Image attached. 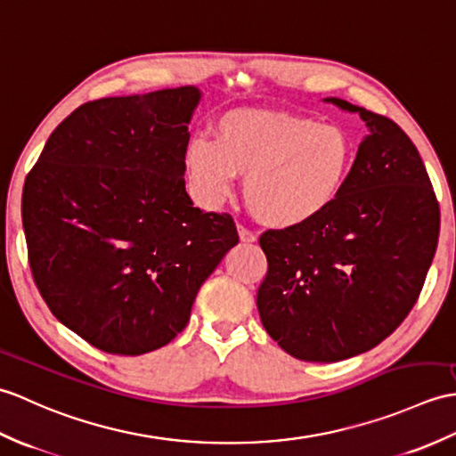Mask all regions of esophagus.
<instances>
[{"label": "esophagus", "instance_id": "obj_1", "mask_svg": "<svg viewBox=\"0 0 456 456\" xmlns=\"http://www.w3.org/2000/svg\"><path fill=\"white\" fill-rule=\"evenodd\" d=\"M238 234H240V240L244 241V244H254V241L257 240L254 232L248 230L246 226H241V224H238Z\"/></svg>", "mask_w": 456, "mask_h": 456}]
</instances>
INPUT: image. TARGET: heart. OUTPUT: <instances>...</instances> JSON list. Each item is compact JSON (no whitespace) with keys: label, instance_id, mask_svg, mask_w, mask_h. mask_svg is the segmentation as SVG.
<instances>
[{"label":"heart","instance_id":"heart-1","mask_svg":"<svg viewBox=\"0 0 456 456\" xmlns=\"http://www.w3.org/2000/svg\"><path fill=\"white\" fill-rule=\"evenodd\" d=\"M355 161L347 130L310 117L240 109L222 117L215 142L191 140L185 169L207 207L224 200L236 175L254 216L271 228H295L320 216L341 193Z\"/></svg>","mask_w":456,"mask_h":456}]
</instances>
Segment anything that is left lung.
Segmentation results:
<instances>
[{
  "label": "left lung",
  "instance_id": "1",
  "mask_svg": "<svg viewBox=\"0 0 456 456\" xmlns=\"http://www.w3.org/2000/svg\"><path fill=\"white\" fill-rule=\"evenodd\" d=\"M359 113L369 134L339 197L320 216L267 230V275L257 290L263 328L300 361L336 362L377 347L416 305L439 240V202L410 136Z\"/></svg>",
  "mask_w": 456,
  "mask_h": 456
}]
</instances>
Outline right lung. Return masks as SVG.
<instances>
[{
	"label": "right lung",
	"mask_w": 456,
	"mask_h": 456,
	"mask_svg": "<svg viewBox=\"0 0 456 456\" xmlns=\"http://www.w3.org/2000/svg\"><path fill=\"white\" fill-rule=\"evenodd\" d=\"M193 86L89 101L50 134L23 187L28 263L58 322L113 355L164 347L238 230L185 191Z\"/></svg>",
	"instance_id": "1"
}]
</instances>
